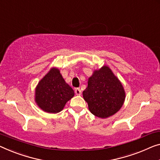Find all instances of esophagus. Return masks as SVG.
<instances>
[{"label":"esophagus","mask_w":160,"mask_h":160,"mask_svg":"<svg viewBox=\"0 0 160 160\" xmlns=\"http://www.w3.org/2000/svg\"><path fill=\"white\" fill-rule=\"evenodd\" d=\"M75 94L76 95H81V90L80 89V88H75Z\"/></svg>","instance_id":"obj_1"}]
</instances>
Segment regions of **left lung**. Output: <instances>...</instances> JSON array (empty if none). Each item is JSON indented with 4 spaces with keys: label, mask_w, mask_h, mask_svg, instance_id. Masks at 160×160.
Here are the masks:
<instances>
[{
    "label": "left lung",
    "mask_w": 160,
    "mask_h": 160,
    "mask_svg": "<svg viewBox=\"0 0 160 160\" xmlns=\"http://www.w3.org/2000/svg\"><path fill=\"white\" fill-rule=\"evenodd\" d=\"M82 95L90 111L97 117L106 118L120 110L126 94L120 80L105 65L89 78Z\"/></svg>",
    "instance_id": "1"
}]
</instances>
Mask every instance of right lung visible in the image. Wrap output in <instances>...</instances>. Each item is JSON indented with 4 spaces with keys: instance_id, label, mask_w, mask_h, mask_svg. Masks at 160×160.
<instances>
[{
    "instance_id": "1",
    "label": "right lung",
    "mask_w": 160,
    "mask_h": 160,
    "mask_svg": "<svg viewBox=\"0 0 160 160\" xmlns=\"http://www.w3.org/2000/svg\"><path fill=\"white\" fill-rule=\"evenodd\" d=\"M72 88L66 83L60 72L53 68L38 83L35 90V101L45 112L57 113L74 96Z\"/></svg>"
}]
</instances>
